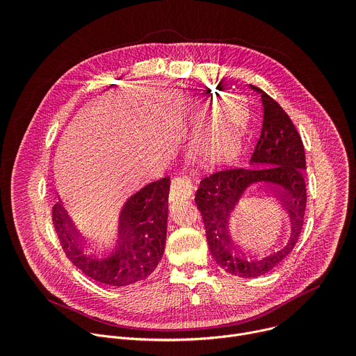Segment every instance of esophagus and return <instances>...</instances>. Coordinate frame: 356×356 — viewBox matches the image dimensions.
<instances>
[{"instance_id":"1","label":"esophagus","mask_w":356,"mask_h":356,"mask_svg":"<svg viewBox=\"0 0 356 356\" xmlns=\"http://www.w3.org/2000/svg\"><path fill=\"white\" fill-rule=\"evenodd\" d=\"M191 194H193V184L188 177L177 176L172 180L170 190H169V201L186 200V198H190Z\"/></svg>"}]
</instances>
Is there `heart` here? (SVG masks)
Wrapping results in <instances>:
<instances>
[{"mask_svg":"<svg viewBox=\"0 0 356 356\" xmlns=\"http://www.w3.org/2000/svg\"><path fill=\"white\" fill-rule=\"evenodd\" d=\"M245 118L239 108L229 106L193 143V155L204 168L232 161L241 149Z\"/></svg>","mask_w":356,"mask_h":356,"instance_id":"1","label":"heart"}]
</instances>
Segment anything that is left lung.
Segmentation results:
<instances>
[{"label": "left lung", "instance_id": "1", "mask_svg": "<svg viewBox=\"0 0 356 356\" xmlns=\"http://www.w3.org/2000/svg\"><path fill=\"white\" fill-rule=\"evenodd\" d=\"M250 88L261 94L264 107L261 136L250 158L252 168L225 169L204 177L194 198L204 221L213 258L225 272L239 277L262 276L290 255L300 238L307 204L304 181L306 154L301 138L289 115L270 95L255 86ZM257 184L275 188L292 220L288 243L262 257L244 252L245 245L252 243V236L240 218V204L247 199L245 193Z\"/></svg>", "mask_w": 356, "mask_h": 356}]
</instances>
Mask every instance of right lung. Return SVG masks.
I'll list each match as a JSON object with an SVG mask.
<instances>
[{
  "label": "right lung",
  "mask_w": 356,
  "mask_h": 356,
  "mask_svg": "<svg viewBox=\"0 0 356 356\" xmlns=\"http://www.w3.org/2000/svg\"><path fill=\"white\" fill-rule=\"evenodd\" d=\"M170 179L163 177L131 194L118 214L114 236L104 243L83 238L60 202L52 221L66 257L90 279L113 287L142 282L159 265L166 242Z\"/></svg>",
  "instance_id": "1"
}]
</instances>
